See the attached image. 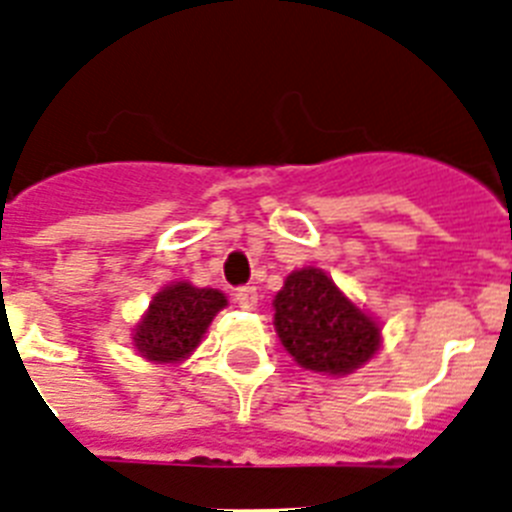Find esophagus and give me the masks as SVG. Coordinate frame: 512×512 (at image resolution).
Returning <instances> with one entry per match:
<instances>
[{"label":"esophagus","instance_id":"1","mask_svg":"<svg viewBox=\"0 0 512 512\" xmlns=\"http://www.w3.org/2000/svg\"><path fill=\"white\" fill-rule=\"evenodd\" d=\"M234 301L239 303V308H255L257 306V290L252 285H242V288L234 290Z\"/></svg>","mask_w":512,"mask_h":512}]
</instances>
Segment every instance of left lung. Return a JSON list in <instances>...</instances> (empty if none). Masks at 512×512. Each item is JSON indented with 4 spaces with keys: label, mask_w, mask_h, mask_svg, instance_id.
Returning <instances> with one entry per match:
<instances>
[{
    "label": "left lung",
    "mask_w": 512,
    "mask_h": 512,
    "mask_svg": "<svg viewBox=\"0 0 512 512\" xmlns=\"http://www.w3.org/2000/svg\"><path fill=\"white\" fill-rule=\"evenodd\" d=\"M273 306L280 342L306 370L347 375L380 347V326L316 267L290 273Z\"/></svg>",
    "instance_id": "1"
}]
</instances>
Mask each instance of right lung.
<instances>
[{
	"label": "right lung",
	"instance_id": "add662e5",
	"mask_svg": "<svg viewBox=\"0 0 512 512\" xmlns=\"http://www.w3.org/2000/svg\"><path fill=\"white\" fill-rule=\"evenodd\" d=\"M227 306L224 293L193 288L188 283L168 285L150 303V311L135 329V347L150 362H181L199 347L216 311Z\"/></svg>",
	"mask_w": 512,
	"mask_h": 512
}]
</instances>
